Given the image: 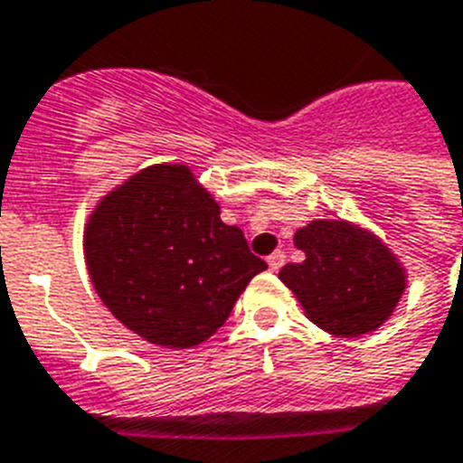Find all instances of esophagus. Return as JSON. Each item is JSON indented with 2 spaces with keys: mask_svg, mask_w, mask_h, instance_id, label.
Masks as SVG:
<instances>
[{
  "mask_svg": "<svg viewBox=\"0 0 463 463\" xmlns=\"http://www.w3.org/2000/svg\"><path fill=\"white\" fill-rule=\"evenodd\" d=\"M267 261H269V269H271V271H279V269L286 264V254H283L281 250H276L274 254H269Z\"/></svg>",
  "mask_w": 463,
  "mask_h": 463,
  "instance_id": "obj_1",
  "label": "esophagus"
}]
</instances>
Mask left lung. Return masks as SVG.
<instances>
[{
  "instance_id": "left-lung-1",
  "label": "left lung",
  "mask_w": 463,
  "mask_h": 463,
  "mask_svg": "<svg viewBox=\"0 0 463 463\" xmlns=\"http://www.w3.org/2000/svg\"><path fill=\"white\" fill-rule=\"evenodd\" d=\"M296 247L305 260L286 264L279 279L319 329L351 338L392 317L406 274L374 235L345 221H312L296 232Z\"/></svg>"
}]
</instances>
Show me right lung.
Returning a JSON list of instances; mask_svg holds the SVG:
<instances>
[{
	"mask_svg": "<svg viewBox=\"0 0 463 463\" xmlns=\"http://www.w3.org/2000/svg\"><path fill=\"white\" fill-rule=\"evenodd\" d=\"M83 252L105 307L165 348L206 341L267 269L187 165H151L105 196Z\"/></svg>",
	"mask_w": 463,
	"mask_h": 463,
	"instance_id": "add662e5",
	"label": "right lung"
}]
</instances>
